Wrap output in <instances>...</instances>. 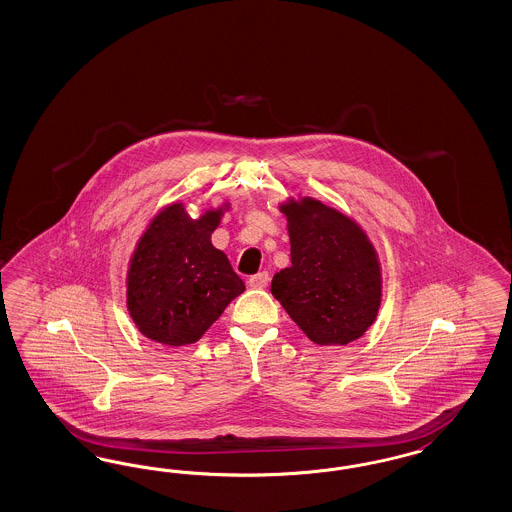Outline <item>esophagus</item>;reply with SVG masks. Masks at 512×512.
Listing matches in <instances>:
<instances>
[{
  "label": "esophagus",
  "instance_id": "esophagus-1",
  "mask_svg": "<svg viewBox=\"0 0 512 512\" xmlns=\"http://www.w3.org/2000/svg\"><path fill=\"white\" fill-rule=\"evenodd\" d=\"M248 284H250V288L262 290V288H265V286L269 284V273H267V271H260V273L252 275V277L248 279Z\"/></svg>",
  "mask_w": 512,
  "mask_h": 512
}]
</instances>
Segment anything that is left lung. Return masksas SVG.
Returning <instances> with one entry per match:
<instances>
[{
	"mask_svg": "<svg viewBox=\"0 0 512 512\" xmlns=\"http://www.w3.org/2000/svg\"><path fill=\"white\" fill-rule=\"evenodd\" d=\"M292 265L271 281V294L303 333L322 347L348 345L375 322L380 267L375 248L348 216L316 199L281 205Z\"/></svg>",
	"mask_w": 512,
	"mask_h": 512,
	"instance_id": "obj_1",
	"label": "left lung"
}]
</instances>
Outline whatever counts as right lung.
Returning a JSON list of instances; mask_svg holds the SVG:
<instances>
[{
    "label": "right lung",
    "mask_w": 512,
    "mask_h": 512,
    "mask_svg": "<svg viewBox=\"0 0 512 512\" xmlns=\"http://www.w3.org/2000/svg\"><path fill=\"white\" fill-rule=\"evenodd\" d=\"M222 209L194 220L181 203L154 216L128 271V311L139 331L167 347L196 343L245 282L213 247Z\"/></svg>",
    "instance_id": "right-lung-1"
}]
</instances>
